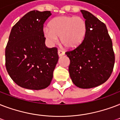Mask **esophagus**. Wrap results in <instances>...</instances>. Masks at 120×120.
<instances>
[{"mask_svg": "<svg viewBox=\"0 0 120 120\" xmlns=\"http://www.w3.org/2000/svg\"><path fill=\"white\" fill-rule=\"evenodd\" d=\"M58 55H59V56H63L64 54V51H63L62 49H59L58 50Z\"/></svg>", "mask_w": 120, "mask_h": 120, "instance_id": "obj_1", "label": "esophagus"}]
</instances>
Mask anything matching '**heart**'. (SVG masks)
<instances>
[{
	"label": "heart",
	"mask_w": 120,
	"mask_h": 120,
	"mask_svg": "<svg viewBox=\"0 0 120 120\" xmlns=\"http://www.w3.org/2000/svg\"><path fill=\"white\" fill-rule=\"evenodd\" d=\"M44 34L50 44H54L60 37L61 43L68 48L77 47L84 39L86 23L80 17L61 16L54 19Z\"/></svg>",
	"instance_id": "obj_1"
}]
</instances>
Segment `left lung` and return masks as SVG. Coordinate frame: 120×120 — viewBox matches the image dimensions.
I'll use <instances>...</instances> for the list:
<instances>
[{
  "label": "left lung",
  "mask_w": 120,
  "mask_h": 120,
  "mask_svg": "<svg viewBox=\"0 0 120 120\" xmlns=\"http://www.w3.org/2000/svg\"><path fill=\"white\" fill-rule=\"evenodd\" d=\"M86 23L84 39L66 54L70 59L69 73L76 86L88 89L108 79L115 64L112 41L106 25L88 11L81 10Z\"/></svg>",
  "instance_id": "left-lung-1"
}]
</instances>
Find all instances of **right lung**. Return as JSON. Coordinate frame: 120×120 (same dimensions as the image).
I'll return each instance as SVG.
<instances>
[{
  "label": "right lung",
  "mask_w": 120,
  "mask_h": 120,
  "mask_svg": "<svg viewBox=\"0 0 120 120\" xmlns=\"http://www.w3.org/2000/svg\"><path fill=\"white\" fill-rule=\"evenodd\" d=\"M50 11H32L13 26L5 47V67L22 88L39 90L51 84L59 56L57 47L45 44L44 24Z\"/></svg>",
  "instance_id": "add662e5"
}]
</instances>
